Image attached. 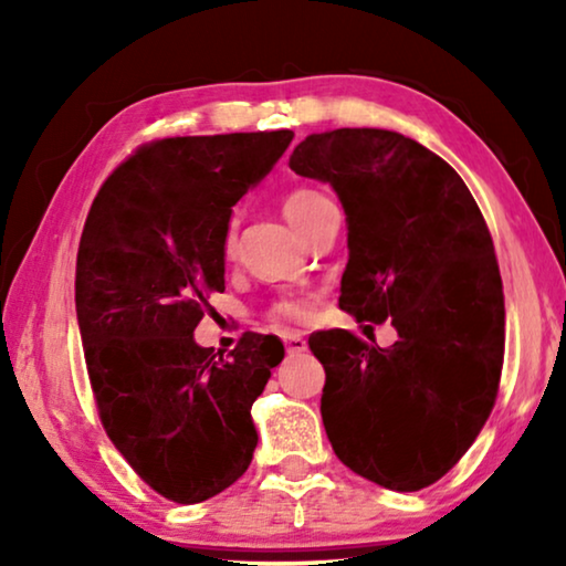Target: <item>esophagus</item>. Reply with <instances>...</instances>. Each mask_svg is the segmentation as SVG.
Listing matches in <instances>:
<instances>
[{
  "label": "esophagus",
  "instance_id": "1",
  "mask_svg": "<svg viewBox=\"0 0 566 566\" xmlns=\"http://www.w3.org/2000/svg\"><path fill=\"white\" fill-rule=\"evenodd\" d=\"M283 343H285V350H289V355H301V353H306V347H308L306 337L298 335V332H289V335L283 337Z\"/></svg>",
  "mask_w": 566,
  "mask_h": 566
}]
</instances>
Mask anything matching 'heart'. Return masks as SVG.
<instances>
[{"instance_id": "heart-1", "label": "heart", "mask_w": 566, "mask_h": 566, "mask_svg": "<svg viewBox=\"0 0 566 566\" xmlns=\"http://www.w3.org/2000/svg\"><path fill=\"white\" fill-rule=\"evenodd\" d=\"M322 200H324V196H319V192H314V190L291 192V196L283 200L285 219H289L291 227L298 231L301 227H304L306 216L312 213V208L316 203H322ZM223 254H227V258L234 254V234H231V231L227 237H223ZM273 314L277 316V319L304 322V319H308V314H312V301H308V298H283L281 304H275Z\"/></svg>"}]
</instances>
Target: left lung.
I'll list each match as a JSON object with an SVG mask.
<instances>
[{
    "label": "left lung",
    "mask_w": 566,
    "mask_h": 566,
    "mask_svg": "<svg viewBox=\"0 0 566 566\" xmlns=\"http://www.w3.org/2000/svg\"><path fill=\"white\" fill-rule=\"evenodd\" d=\"M289 165L343 203L339 306L397 329L391 347L347 329L308 337L327 374L324 430L355 474L422 490L469 451L497 397L505 301L490 229L459 172L397 130L312 134Z\"/></svg>",
    "instance_id": "8db88e82"
}]
</instances>
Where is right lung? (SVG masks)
Here are the masks:
<instances>
[{
    "instance_id": "right-lung-1",
    "label": "right lung",
    "mask_w": 566,
    "mask_h": 566,
    "mask_svg": "<svg viewBox=\"0 0 566 566\" xmlns=\"http://www.w3.org/2000/svg\"><path fill=\"white\" fill-rule=\"evenodd\" d=\"M293 130L161 138L99 188L76 254V322L99 420L161 497L196 505L237 482L258 448L252 405L285 347L244 335L231 358L192 337L223 291L231 208Z\"/></svg>"
}]
</instances>
